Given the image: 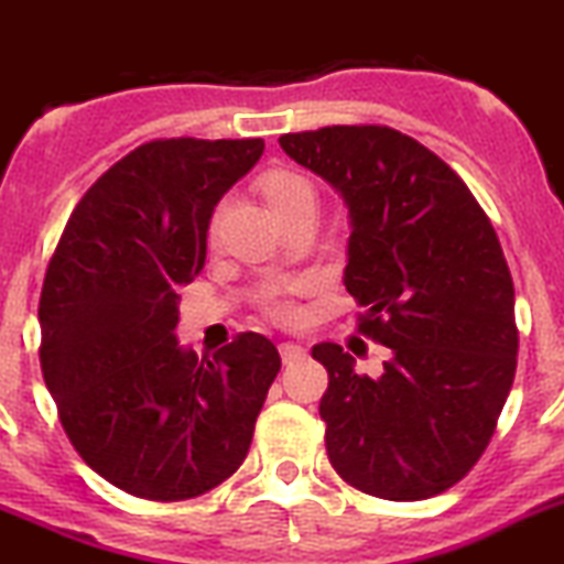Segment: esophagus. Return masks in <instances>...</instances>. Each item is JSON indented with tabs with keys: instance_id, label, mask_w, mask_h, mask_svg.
<instances>
[{
	"instance_id": "esophagus-1",
	"label": "esophagus",
	"mask_w": 564,
	"mask_h": 564,
	"mask_svg": "<svg viewBox=\"0 0 564 564\" xmlns=\"http://www.w3.org/2000/svg\"><path fill=\"white\" fill-rule=\"evenodd\" d=\"M278 354H281L283 365H292V361L303 359V356H306V350H303L300 345H294V341H281V345H278Z\"/></svg>"
}]
</instances>
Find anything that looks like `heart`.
I'll return each instance as SVG.
<instances>
[{
  "mask_svg": "<svg viewBox=\"0 0 564 564\" xmlns=\"http://www.w3.org/2000/svg\"><path fill=\"white\" fill-rule=\"evenodd\" d=\"M264 194L278 214V210L289 208V205L300 203V199H314V186L308 177L297 175V172H272L270 177H264ZM223 210V205L214 210L210 230L219 228ZM297 289H303V283H278V286L264 289V292L258 294V308H261L267 317L278 319V323H292V319L297 317V306H294L292 292H297Z\"/></svg>",
  "mask_w": 564,
  "mask_h": 564,
  "instance_id": "heart-1",
  "label": "heart"
}]
</instances>
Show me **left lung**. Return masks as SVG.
I'll return each instance as SVG.
<instances>
[{
    "instance_id": "left-lung-1",
    "label": "left lung",
    "mask_w": 564,
    "mask_h": 564,
    "mask_svg": "<svg viewBox=\"0 0 564 564\" xmlns=\"http://www.w3.org/2000/svg\"><path fill=\"white\" fill-rule=\"evenodd\" d=\"M350 208L345 286L359 334L389 347L378 378L334 341L319 401L341 481L387 501L434 498L473 470L518 367L514 286L496 228L440 155L383 124L281 135Z\"/></svg>"
}]
</instances>
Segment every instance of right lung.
Returning a JSON list of instances; mask_svg holds the SVG:
<instances>
[{
	"instance_id": "1",
	"label": "right lung",
	"mask_w": 564,
	"mask_h": 564,
	"mask_svg": "<svg viewBox=\"0 0 564 564\" xmlns=\"http://www.w3.org/2000/svg\"><path fill=\"white\" fill-rule=\"evenodd\" d=\"M261 152V139L135 147L83 194L46 267L39 356L57 417L83 462L135 498L188 501L228 481L281 370L252 330L214 359L175 339L214 205Z\"/></svg>"
}]
</instances>
